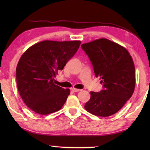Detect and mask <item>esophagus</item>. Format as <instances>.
<instances>
[{"mask_svg": "<svg viewBox=\"0 0 150 150\" xmlns=\"http://www.w3.org/2000/svg\"><path fill=\"white\" fill-rule=\"evenodd\" d=\"M71 90H72L73 92H74V93H76V92H79V91H81V89H79V88H73Z\"/></svg>", "mask_w": 150, "mask_h": 150, "instance_id": "obj_1", "label": "esophagus"}]
</instances>
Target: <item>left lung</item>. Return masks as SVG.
<instances>
[{"instance_id":"left-lung-1","label":"left lung","mask_w":150,"mask_h":150,"mask_svg":"<svg viewBox=\"0 0 150 150\" xmlns=\"http://www.w3.org/2000/svg\"><path fill=\"white\" fill-rule=\"evenodd\" d=\"M89 57L96 77L103 90L91 91L85 110L93 115L107 117L117 112L130 98L136 84L135 67L126 48L106 38L81 45Z\"/></svg>"}]
</instances>
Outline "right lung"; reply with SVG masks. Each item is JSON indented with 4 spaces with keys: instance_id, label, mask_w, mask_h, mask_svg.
I'll return each instance as SVG.
<instances>
[{
    "instance_id": "add662e5",
    "label": "right lung",
    "mask_w": 150,
    "mask_h": 150,
    "mask_svg": "<svg viewBox=\"0 0 150 150\" xmlns=\"http://www.w3.org/2000/svg\"><path fill=\"white\" fill-rule=\"evenodd\" d=\"M80 41L45 40L30 47L16 67V83L22 100L35 112L45 115L62 108L69 88L55 85L54 78L75 54Z\"/></svg>"
}]
</instances>
